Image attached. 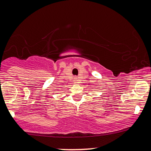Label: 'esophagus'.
Segmentation results:
<instances>
[{
  "instance_id": "34e87169",
  "label": "esophagus",
  "mask_w": 151,
  "mask_h": 151,
  "mask_svg": "<svg viewBox=\"0 0 151 151\" xmlns=\"http://www.w3.org/2000/svg\"><path fill=\"white\" fill-rule=\"evenodd\" d=\"M76 81H77V79H75V80H74V82H76Z\"/></svg>"
}]
</instances>
